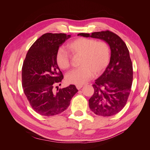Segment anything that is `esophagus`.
<instances>
[{
    "instance_id": "esophagus-1",
    "label": "esophagus",
    "mask_w": 150,
    "mask_h": 150,
    "mask_svg": "<svg viewBox=\"0 0 150 150\" xmlns=\"http://www.w3.org/2000/svg\"><path fill=\"white\" fill-rule=\"evenodd\" d=\"M76 88L78 89H80L81 88L83 87V86L82 85H76Z\"/></svg>"
}]
</instances>
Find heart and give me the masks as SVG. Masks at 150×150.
I'll list each match as a JSON object with an SVG mask.
<instances>
[{
	"label": "heart",
	"instance_id": "obj_1",
	"mask_svg": "<svg viewBox=\"0 0 150 150\" xmlns=\"http://www.w3.org/2000/svg\"><path fill=\"white\" fill-rule=\"evenodd\" d=\"M68 50L61 47L56 56V62L61 69H69L72 64V56L80 57L79 68L66 75L68 83L82 85L93 78L94 74H102L110 64L111 50L105 41L89 38H79L68 44ZM71 54H70V53Z\"/></svg>",
	"mask_w": 150,
	"mask_h": 150
}]
</instances>
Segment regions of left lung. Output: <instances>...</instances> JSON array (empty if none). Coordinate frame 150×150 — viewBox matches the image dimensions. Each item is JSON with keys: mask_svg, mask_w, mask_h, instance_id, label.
Here are the masks:
<instances>
[{"mask_svg": "<svg viewBox=\"0 0 150 150\" xmlns=\"http://www.w3.org/2000/svg\"><path fill=\"white\" fill-rule=\"evenodd\" d=\"M78 35L102 39L110 47V64L93 84L94 92L89 99V106L97 115H115L126 105L132 86L133 64L129 50L120 36L110 30Z\"/></svg>", "mask_w": 150, "mask_h": 150, "instance_id": "left-lung-1", "label": "left lung"}]
</instances>
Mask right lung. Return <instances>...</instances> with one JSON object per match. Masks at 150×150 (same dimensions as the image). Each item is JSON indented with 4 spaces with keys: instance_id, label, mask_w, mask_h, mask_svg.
Returning a JSON list of instances; mask_svg holds the SVG:
<instances>
[{
    "instance_id": "obj_1",
    "label": "right lung",
    "mask_w": 150,
    "mask_h": 150,
    "mask_svg": "<svg viewBox=\"0 0 150 150\" xmlns=\"http://www.w3.org/2000/svg\"><path fill=\"white\" fill-rule=\"evenodd\" d=\"M70 37L63 33L44 34L27 53L22 68V88L31 107L41 115L54 116L65 111L78 91L73 84L55 90L64 78L56 62V53Z\"/></svg>"
}]
</instances>
